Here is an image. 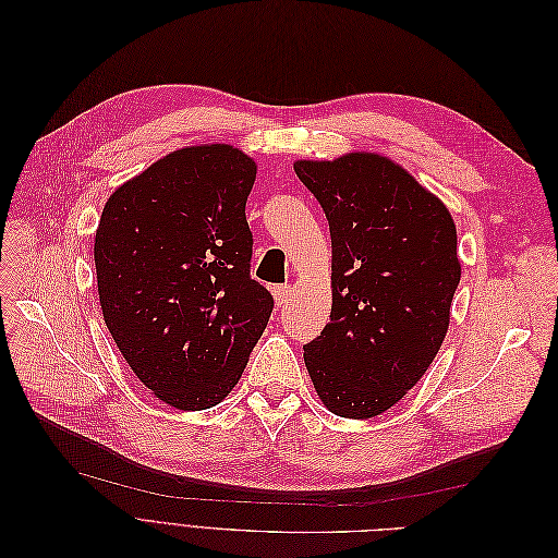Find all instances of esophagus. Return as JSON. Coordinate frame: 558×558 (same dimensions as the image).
Here are the masks:
<instances>
[{"instance_id":"esophagus-1","label":"esophagus","mask_w":558,"mask_h":558,"mask_svg":"<svg viewBox=\"0 0 558 558\" xmlns=\"http://www.w3.org/2000/svg\"><path fill=\"white\" fill-rule=\"evenodd\" d=\"M272 295H275L277 307H283L286 302H289V298H291V286H289V283H283V286H275V289H272Z\"/></svg>"}]
</instances>
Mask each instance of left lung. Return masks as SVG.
<instances>
[{
  "mask_svg": "<svg viewBox=\"0 0 558 558\" xmlns=\"http://www.w3.org/2000/svg\"><path fill=\"white\" fill-rule=\"evenodd\" d=\"M332 242L330 324L305 344L318 398L347 418L386 412L424 377L461 281L449 209L377 154L298 160Z\"/></svg>",
  "mask_w": 558,
  "mask_h": 558,
  "instance_id": "8db88e82",
  "label": "left lung"
}]
</instances>
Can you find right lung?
<instances>
[{"instance_id":"1","label":"right lung","mask_w":558,"mask_h":558,"mask_svg":"<svg viewBox=\"0 0 558 558\" xmlns=\"http://www.w3.org/2000/svg\"><path fill=\"white\" fill-rule=\"evenodd\" d=\"M256 162L228 144L174 150L107 199L97 291L118 351L177 410H207L240 381L275 300L251 279L246 197Z\"/></svg>"}]
</instances>
